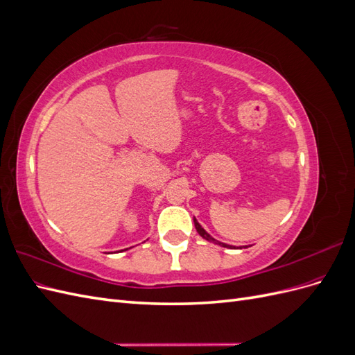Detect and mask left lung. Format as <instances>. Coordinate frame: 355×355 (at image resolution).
<instances>
[{"instance_id":"obj_1","label":"left lung","mask_w":355,"mask_h":355,"mask_svg":"<svg viewBox=\"0 0 355 355\" xmlns=\"http://www.w3.org/2000/svg\"><path fill=\"white\" fill-rule=\"evenodd\" d=\"M194 225H196V230H197V232L201 235V237L204 239V240H207V241H210V243H214V244H219V245H222V247H228V249H239V247H235V245H230V244H225V243H220V241H218V240H214L211 235L204 230L201 225L197 222V219L194 218ZM241 249V247H240Z\"/></svg>"}]
</instances>
